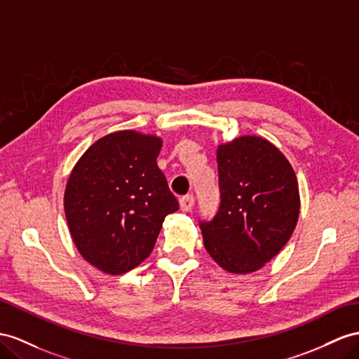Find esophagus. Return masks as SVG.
Here are the masks:
<instances>
[{"instance_id": "obj_1", "label": "esophagus", "mask_w": 359, "mask_h": 359, "mask_svg": "<svg viewBox=\"0 0 359 359\" xmlns=\"http://www.w3.org/2000/svg\"><path fill=\"white\" fill-rule=\"evenodd\" d=\"M179 203H180V209L183 210V212H188V210H191L192 206H194L196 198H194V196H192V194L183 196V197L179 200Z\"/></svg>"}]
</instances>
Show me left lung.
Instances as JSON below:
<instances>
[{
	"label": "left lung",
	"mask_w": 359,
	"mask_h": 359,
	"mask_svg": "<svg viewBox=\"0 0 359 359\" xmlns=\"http://www.w3.org/2000/svg\"><path fill=\"white\" fill-rule=\"evenodd\" d=\"M217 162L222 203L210 222H200L203 244L226 271L253 273L282 250L296 229V172L278 147L249 135L219 145Z\"/></svg>",
	"instance_id": "obj_1"
}]
</instances>
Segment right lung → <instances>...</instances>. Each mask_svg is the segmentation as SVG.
I'll return each mask as SVG.
<instances>
[{
	"mask_svg": "<svg viewBox=\"0 0 359 359\" xmlns=\"http://www.w3.org/2000/svg\"><path fill=\"white\" fill-rule=\"evenodd\" d=\"M162 140L121 130L100 137L72 168L63 206L80 255L107 274L149 258L162 223L179 209L158 167Z\"/></svg>",
	"mask_w": 359,
	"mask_h": 359,
	"instance_id": "add662e5",
	"label": "right lung"
}]
</instances>
